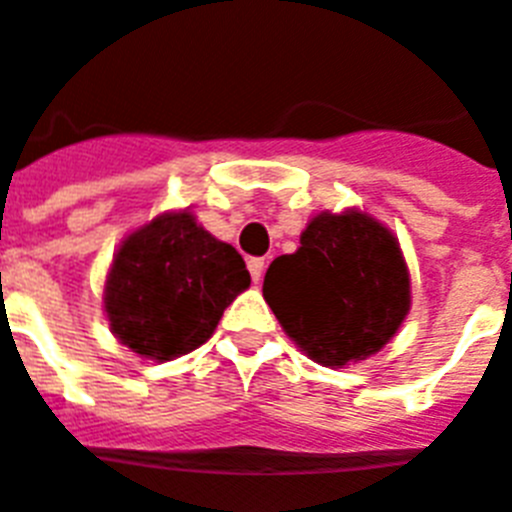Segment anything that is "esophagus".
Listing matches in <instances>:
<instances>
[{"mask_svg": "<svg viewBox=\"0 0 512 512\" xmlns=\"http://www.w3.org/2000/svg\"><path fill=\"white\" fill-rule=\"evenodd\" d=\"M247 268H249V276L255 284L263 281V273H265V257H249L247 260Z\"/></svg>", "mask_w": 512, "mask_h": 512, "instance_id": "34e87169", "label": "esophagus"}]
</instances>
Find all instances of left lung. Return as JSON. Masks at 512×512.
<instances>
[{"label":"left lung","instance_id":"1","mask_svg":"<svg viewBox=\"0 0 512 512\" xmlns=\"http://www.w3.org/2000/svg\"><path fill=\"white\" fill-rule=\"evenodd\" d=\"M265 303L305 356L329 369L380 353L412 308V279L388 225L361 209L319 212L292 255L276 257Z\"/></svg>","mask_w":512,"mask_h":512}]
</instances>
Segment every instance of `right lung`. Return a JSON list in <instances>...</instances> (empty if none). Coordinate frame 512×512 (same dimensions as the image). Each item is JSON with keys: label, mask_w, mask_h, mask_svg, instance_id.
Listing matches in <instances>:
<instances>
[{"label": "right lung", "mask_w": 512, "mask_h": 512, "mask_svg": "<svg viewBox=\"0 0 512 512\" xmlns=\"http://www.w3.org/2000/svg\"><path fill=\"white\" fill-rule=\"evenodd\" d=\"M249 281L231 244L204 231L191 209H172L124 236L108 268L103 311L132 353L172 361L212 337Z\"/></svg>", "instance_id": "1"}]
</instances>
